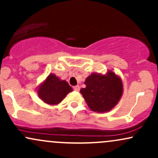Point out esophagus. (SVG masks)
Listing matches in <instances>:
<instances>
[{
	"label": "esophagus",
	"instance_id": "esophagus-1",
	"mask_svg": "<svg viewBox=\"0 0 158 158\" xmlns=\"http://www.w3.org/2000/svg\"><path fill=\"white\" fill-rule=\"evenodd\" d=\"M79 89H80V88H79V85H76V86L73 87V90H75V91H79Z\"/></svg>",
	"mask_w": 158,
	"mask_h": 158
}]
</instances>
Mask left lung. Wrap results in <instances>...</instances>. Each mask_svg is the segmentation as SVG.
<instances>
[{"mask_svg": "<svg viewBox=\"0 0 158 158\" xmlns=\"http://www.w3.org/2000/svg\"><path fill=\"white\" fill-rule=\"evenodd\" d=\"M86 85L80 93L90 109L98 113L108 112L119 102L123 93L122 79L114 72L91 73L86 78Z\"/></svg>", "mask_w": 158, "mask_h": 158, "instance_id": "8db88e82", "label": "left lung"}]
</instances>
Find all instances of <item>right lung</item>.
<instances>
[{
  "label": "right lung",
  "mask_w": 158,
  "mask_h": 158,
  "mask_svg": "<svg viewBox=\"0 0 158 158\" xmlns=\"http://www.w3.org/2000/svg\"><path fill=\"white\" fill-rule=\"evenodd\" d=\"M73 89L65 80H61L50 73L39 86L37 93L40 99L49 105H58Z\"/></svg>",
  "instance_id": "1"
}]
</instances>
